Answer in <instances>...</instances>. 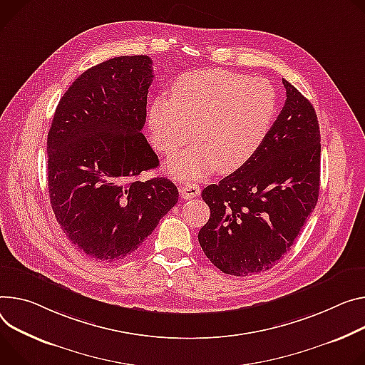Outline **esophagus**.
I'll list each match as a JSON object with an SVG mask.
<instances>
[{
	"mask_svg": "<svg viewBox=\"0 0 365 365\" xmlns=\"http://www.w3.org/2000/svg\"><path fill=\"white\" fill-rule=\"evenodd\" d=\"M201 187L195 185V183H186L183 186H180V196L183 200H192L196 195H200Z\"/></svg>",
	"mask_w": 365,
	"mask_h": 365,
	"instance_id": "esophagus-1",
	"label": "esophagus"
}]
</instances>
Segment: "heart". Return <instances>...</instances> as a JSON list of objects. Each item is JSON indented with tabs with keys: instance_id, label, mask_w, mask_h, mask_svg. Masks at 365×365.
Instances as JSON below:
<instances>
[{
	"instance_id": "b5f03b06",
	"label": "heart",
	"mask_w": 365,
	"mask_h": 365,
	"mask_svg": "<svg viewBox=\"0 0 365 365\" xmlns=\"http://www.w3.org/2000/svg\"><path fill=\"white\" fill-rule=\"evenodd\" d=\"M277 113V93L264 78L224 70L193 71L178 77L170 97H155L148 126L155 148L176 151L190 135L195 141L165 164L173 178L201 180L218 168L231 172L260 147Z\"/></svg>"
}]
</instances>
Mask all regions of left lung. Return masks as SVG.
<instances>
[{"instance_id": "1", "label": "left lung", "mask_w": 365, "mask_h": 365, "mask_svg": "<svg viewBox=\"0 0 365 365\" xmlns=\"http://www.w3.org/2000/svg\"><path fill=\"white\" fill-rule=\"evenodd\" d=\"M287 101L257 151L202 190L211 210L197 240L228 275L271 269L313 212L320 185V129L313 105L282 80Z\"/></svg>"}]
</instances>
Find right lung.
Instances as JSON below:
<instances>
[{
  "label": "right lung",
  "mask_w": 365,
  "mask_h": 365,
  "mask_svg": "<svg viewBox=\"0 0 365 365\" xmlns=\"http://www.w3.org/2000/svg\"><path fill=\"white\" fill-rule=\"evenodd\" d=\"M153 61L116 56L84 71L61 97L48 134V187L58 224L83 255L113 262L135 252L179 200L141 129Z\"/></svg>",
  "instance_id": "obj_1"
}]
</instances>
